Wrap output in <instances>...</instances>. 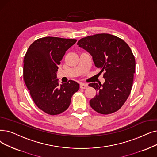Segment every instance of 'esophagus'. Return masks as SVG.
Here are the masks:
<instances>
[{
	"label": "esophagus",
	"instance_id": "34e87169",
	"mask_svg": "<svg viewBox=\"0 0 157 157\" xmlns=\"http://www.w3.org/2000/svg\"><path fill=\"white\" fill-rule=\"evenodd\" d=\"M88 86L86 84H84V83H81L80 84V88H82V89H85V88H86Z\"/></svg>",
	"mask_w": 157,
	"mask_h": 157
}]
</instances>
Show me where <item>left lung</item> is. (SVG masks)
<instances>
[{
	"mask_svg": "<svg viewBox=\"0 0 157 157\" xmlns=\"http://www.w3.org/2000/svg\"><path fill=\"white\" fill-rule=\"evenodd\" d=\"M78 45L91 54L100 73L104 72L103 85H88L97 91L90 101V106L104 115L119 110L130 94L135 72V59L130 47L123 40L106 33L81 38Z\"/></svg>",
	"mask_w": 157,
	"mask_h": 157,
	"instance_id": "1",
	"label": "left lung"
}]
</instances>
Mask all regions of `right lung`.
<instances>
[{"label":"right lung","mask_w":157,"mask_h":157,"mask_svg":"<svg viewBox=\"0 0 157 157\" xmlns=\"http://www.w3.org/2000/svg\"><path fill=\"white\" fill-rule=\"evenodd\" d=\"M77 40L47 36L35 40L26 52L23 75L34 103L47 114L58 115L69 108L79 88L76 81L59 85L56 72L65 52Z\"/></svg>","instance_id":"obj_1"}]
</instances>
